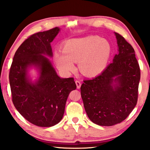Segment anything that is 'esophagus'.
<instances>
[{
	"label": "esophagus",
	"mask_w": 150,
	"mask_h": 150,
	"mask_svg": "<svg viewBox=\"0 0 150 150\" xmlns=\"http://www.w3.org/2000/svg\"><path fill=\"white\" fill-rule=\"evenodd\" d=\"M75 83H76V85H77V88H80L81 86V83L80 81H78V80H76L75 81Z\"/></svg>",
	"instance_id": "1"
}]
</instances>
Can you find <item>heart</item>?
<instances>
[{"label": "heart", "mask_w": 150, "mask_h": 150, "mask_svg": "<svg viewBox=\"0 0 150 150\" xmlns=\"http://www.w3.org/2000/svg\"><path fill=\"white\" fill-rule=\"evenodd\" d=\"M110 53L108 41L91 35L66 41L63 45V52H55L54 60L58 69L64 73L74 71V62H78L81 73L95 76L105 69Z\"/></svg>", "instance_id": "1"}]
</instances>
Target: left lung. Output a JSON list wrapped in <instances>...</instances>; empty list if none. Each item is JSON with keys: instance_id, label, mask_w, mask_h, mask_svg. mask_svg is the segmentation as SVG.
Wrapping results in <instances>:
<instances>
[{"instance_id": "left-lung-1", "label": "left lung", "mask_w": 150, "mask_h": 150, "mask_svg": "<svg viewBox=\"0 0 150 150\" xmlns=\"http://www.w3.org/2000/svg\"><path fill=\"white\" fill-rule=\"evenodd\" d=\"M115 35L119 54L100 75L84 80L81 87L88 117L100 126L120 123L128 117L138 101L140 69L135 52L122 35L116 32Z\"/></svg>"}]
</instances>
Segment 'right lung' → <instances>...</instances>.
I'll return each instance as SVG.
<instances>
[{
    "label": "right lung",
    "instance_id": "right-lung-1",
    "mask_svg": "<svg viewBox=\"0 0 150 150\" xmlns=\"http://www.w3.org/2000/svg\"><path fill=\"white\" fill-rule=\"evenodd\" d=\"M59 32L55 27L29 36L18 48L9 73L12 100L20 115L30 123L50 127L59 123L65 112L66 101L77 86L73 77H58L50 62L43 54L53 55L52 42ZM38 66L40 77L35 83L27 78V69Z\"/></svg>",
    "mask_w": 150,
    "mask_h": 150
}]
</instances>
